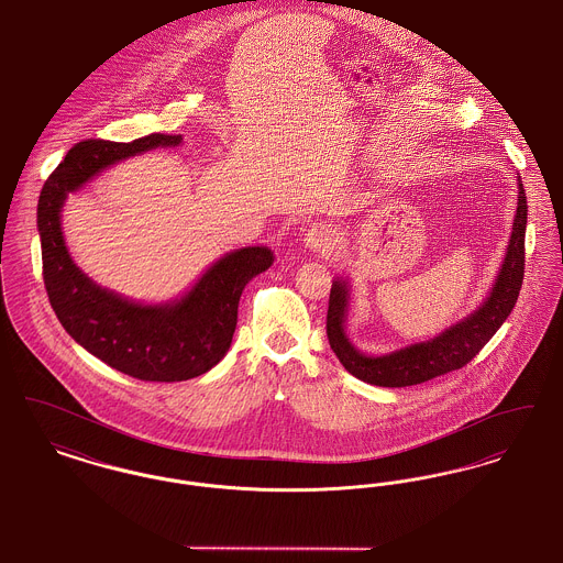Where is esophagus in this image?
<instances>
[{
    "label": "esophagus",
    "instance_id": "1",
    "mask_svg": "<svg viewBox=\"0 0 563 563\" xmlns=\"http://www.w3.org/2000/svg\"><path fill=\"white\" fill-rule=\"evenodd\" d=\"M306 246L312 251H333L340 242V232L333 223L322 221V223H314L308 234H306Z\"/></svg>",
    "mask_w": 563,
    "mask_h": 563
}]
</instances>
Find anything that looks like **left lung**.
<instances>
[{
	"label": "left lung",
	"mask_w": 563,
	"mask_h": 563,
	"mask_svg": "<svg viewBox=\"0 0 563 563\" xmlns=\"http://www.w3.org/2000/svg\"><path fill=\"white\" fill-rule=\"evenodd\" d=\"M517 181V213L512 219L507 255L492 291L473 314L455 322L429 342L411 344L407 349L395 350L382 356H369L354 349L344 324L349 317V283L342 278L333 280L327 310V338L329 346L349 374L374 386L402 388L429 382L437 375L455 372L479 354V350L492 340L500 324L507 321L523 283L528 200L521 179Z\"/></svg>",
	"instance_id": "obj_1"
}]
</instances>
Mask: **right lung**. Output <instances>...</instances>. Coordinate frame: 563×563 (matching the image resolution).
<instances>
[{
  "mask_svg": "<svg viewBox=\"0 0 563 563\" xmlns=\"http://www.w3.org/2000/svg\"><path fill=\"white\" fill-rule=\"evenodd\" d=\"M181 134L152 133L129 143L86 139L54 168L37 202L44 285L65 331L109 367L145 382H184L207 374L230 349L246 283L274 262L268 246H244L217 260L188 294L145 306L108 291L81 272L63 239L60 209L111 164L175 147Z\"/></svg>",
  "mask_w": 563,
  "mask_h": 563,
  "instance_id": "1",
  "label": "right lung"
}]
</instances>
